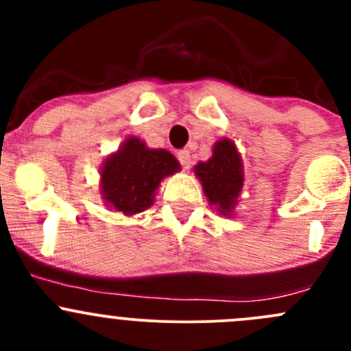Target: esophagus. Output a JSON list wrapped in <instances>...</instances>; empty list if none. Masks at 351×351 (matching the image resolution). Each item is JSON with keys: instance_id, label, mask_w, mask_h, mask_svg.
<instances>
[{"instance_id": "1", "label": "esophagus", "mask_w": 351, "mask_h": 351, "mask_svg": "<svg viewBox=\"0 0 351 351\" xmlns=\"http://www.w3.org/2000/svg\"><path fill=\"white\" fill-rule=\"evenodd\" d=\"M176 158H178L180 165H182L185 169H189L190 165H192V158H190V153L186 149L178 151V153H176Z\"/></svg>"}]
</instances>
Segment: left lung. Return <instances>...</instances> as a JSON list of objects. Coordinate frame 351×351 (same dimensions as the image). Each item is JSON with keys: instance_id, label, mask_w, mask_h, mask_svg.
Returning <instances> with one entry per match:
<instances>
[{"instance_id": "left-lung-1", "label": "left lung", "mask_w": 351, "mask_h": 351, "mask_svg": "<svg viewBox=\"0 0 351 351\" xmlns=\"http://www.w3.org/2000/svg\"><path fill=\"white\" fill-rule=\"evenodd\" d=\"M195 175L208 202L217 205L221 214L228 215L243 189V165L234 143L229 139L217 141L212 158L195 166Z\"/></svg>"}]
</instances>
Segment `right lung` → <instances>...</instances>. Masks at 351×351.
Wrapping results in <instances>:
<instances>
[{
    "label": "right lung",
    "instance_id": "obj_1",
    "mask_svg": "<svg viewBox=\"0 0 351 351\" xmlns=\"http://www.w3.org/2000/svg\"><path fill=\"white\" fill-rule=\"evenodd\" d=\"M180 169V162L165 149H149L137 137L105 161L101 169V193L115 210L139 214L153 205L154 192L165 176Z\"/></svg>",
    "mask_w": 351,
    "mask_h": 351
}]
</instances>
